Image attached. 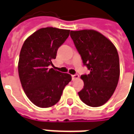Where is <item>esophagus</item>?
<instances>
[{
    "instance_id": "34e87169",
    "label": "esophagus",
    "mask_w": 134,
    "mask_h": 134,
    "mask_svg": "<svg viewBox=\"0 0 134 134\" xmlns=\"http://www.w3.org/2000/svg\"><path fill=\"white\" fill-rule=\"evenodd\" d=\"M78 78H79V75H78V74L72 75V79H73V80H76V79H78Z\"/></svg>"
}]
</instances>
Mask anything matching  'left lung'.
Masks as SVG:
<instances>
[{
    "mask_svg": "<svg viewBox=\"0 0 134 134\" xmlns=\"http://www.w3.org/2000/svg\"><path fill=\"white\" fill-rule=\"evenodd\" d=\"M70 37L83 64L90 70L89 74L81 76L84 86L79 96L89 106H101L111 97L118 83V51L105 36L92 29L70 31Z\"/></svg>",
    "mask_w": 134,
    "mask_h": 134,
    "instance_id": "obj_1",
    "label": "left lung"
}]
</instances>
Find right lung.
<instances>
[{"mask_svg":"<svg viewBox=\"0 0 134 134\" xmlns=\"http://www.w3.org/2000/svg\"><path fill=\"white\" fill-rule=\"evenodd\" d=\"M70 30L53 27L40 29L23 44L18 63L21 85L29 99L36 106L48 108L58 102L71 76L54 70L52 60Z\"/></svg>","mask_w":134,"mask_h":134,"instance_id":"obj_1","label":"right lung"}]
</instances>
